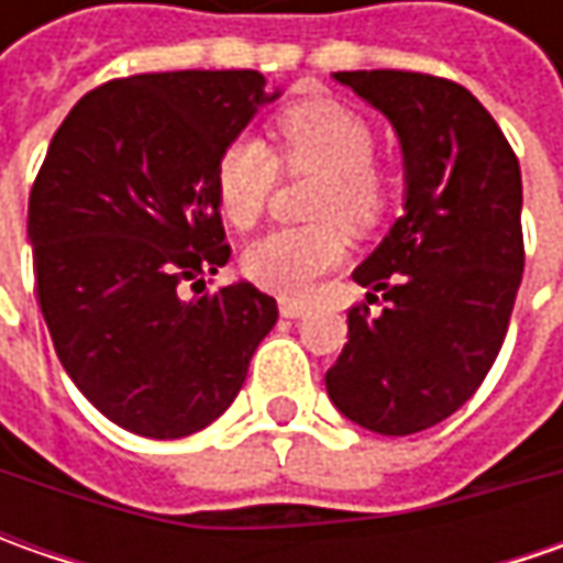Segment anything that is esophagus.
<instances>
[{
	"mask_svg": "<svg viewBox=\"0 0 563 563\" xmlns=\"http://www.w3.org/2000/svg\"><path fill=\"white\" fill-rule=\"evenodd\" d=\"M307 303H297V300H282V316L285 319H300V316H307Z\"/></svg>",
	"mask_w": 563,
	"mask_h": 563,
	"instance_id": "34e87169",
	"label": "esophagus"
}]
</instances>
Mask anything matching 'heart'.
<instances>
[{
  "label": "heart",
  "instance_id": "heart-1",
  "mask_svg": "<svg viewBox=\"0 0 563 563\" xmlns=\"http://www.w3.org/2000/svg\"><path fill=\"white\" fill-rule=\"evenodd\" d=\"M282 165L291 172L319 175L310 216L341 219L344 225L366 228L385 209V178L373 165V124L335 99H307L285 109L275 121ZM275 156L256 137H234L216 163V194L231 225L260 222L275 185ZM344 260V234L338 222L278 228L244 253V269L266 291L303 297L319 275Z\"/></svg>",
  "mask_w": 563,
  "mask_h": 563
}]
</instances>
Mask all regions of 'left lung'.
Returning a JSON list of instances; mask_svg holds the SVG:
<instances>
[{
	"label": "left lung",
	"instance_id": "8db88e82",
	"mask_svg": "<svg viewBox=\"0 0 563 563\" xmlns=\"http://www.w3.org/2000/svg\"><path fill=\"white\" fill-rule=\"evenodd\" d=\"M378 109L404 153V212L357 269L369 316L325 373L338 410L378 435H413L473 398L508 335L523 278L520 163L466 87L420 71H335Z\"/></svg>",
	"mask_w": 563,
	"mask_h": 563
}]
</instances>
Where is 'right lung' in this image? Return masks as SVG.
<instances>
[{
    "instance_id": "right-lung-1",
    "label": "right lung",
    "mask_w": 563,
    "mask_h": 563,
    "mask_svg": "<svg viewBox=\"0 0 563 563\" xmlns=\"http://www.w3.org/2000/svg\"><path fill=\"white\" fill-rule=\"evenodd\" d=\"M275 97L260 71L109 80L77 99L40 165V310L80 395L134 435L185 439L219 420L278 319L250 282L206 291L231 256L219 153Z\"/></svg>"
}]
</instances>
